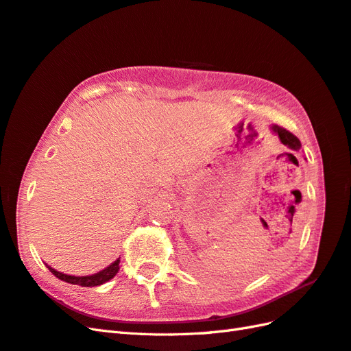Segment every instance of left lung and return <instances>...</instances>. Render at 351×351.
Masks as SVG:
<instances>
[{
	"mask_svg": "<svg viewBox=\"0 0 351 351\" xmlns=\"http://www.w3.org/2000/svg\"><path fill=\"white\" fill-rule=\"evenodd\" d=\"M271 128L279 136V138H280V141H282L283 145H287L288 147H291L293 150H300L301 149V143H300L298 137L293 136L291 131H288L287 128H283L280 125H273Z\"/></svg>",
	"mask_w": 351,
	"mask_h": 351,
	"instance_id": "1",
	"label": "left lung"
}]
</instances>
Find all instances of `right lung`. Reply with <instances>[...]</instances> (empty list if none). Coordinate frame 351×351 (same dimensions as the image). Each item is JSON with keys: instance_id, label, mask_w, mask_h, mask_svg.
<instances>
[{"instance_id": "add662e5", "label": "right lung", "mask_w": 351, "mask_h": 351, "mask_svg": "<svg viewBox=\"0 0 351 351\" xmlns=\"http://www.w3.org/2000/svg\"><path fill=\"white\" fill-rule=\"evenodd\" d=\"M50 269V271L54 274L56 278H59L60 280H64L68 283H72V285H80V287H97L105 283L108 280H110L119 270V260L113 261L109 267H106L105 270H101L96 274H91V276H69V274H64L60 271H56L54 269H51L50 266H47Z\"/></svg>"}]
</instances>
